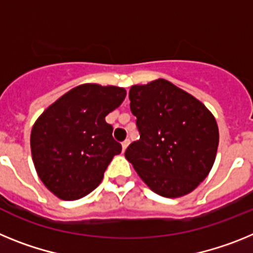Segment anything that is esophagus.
<instances>
[{
    "label": "esophagus",
    "mask_w": 253,
    "mask_h": 253,
    "mask_svg": "<svg viewBox=\"0 0 253 253\" xmlns=\"http://www.w3.org/2000/svg\"><path fill=\"white\" fill-rule=\"evenodd\" d=\"M128 145H129V140L126 139L124 142H122V150H124V151L126 150L127 146H128Z\"/></svg>",
    "instance_id": "obj_1"
}]
</instances>
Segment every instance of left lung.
<instances>
[{
  "instance_id": "1",
  "label": "left lung",
  "mask_w": 253,
  "mask_h": 253,
  "mask_svg": "<svg viewBox=\"0 0 253 253\" xmlns=\"http://www.w3.org/2000/svg\"><path fill=\"white\" fill-rule=\"evenodd\" d=\"M128 96L140 139L129 144L126 159L160 196L190 193L206 178L216 157L219 129L214 116L164 79L133 85Z\"/></svg>"
}]
</instances>
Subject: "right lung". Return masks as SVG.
Returning a JSON list of instances; mask_svg holds the SVG:
<instances>
[{"label":"right lung","mask_w":253,"mask_h":253,"mask_svg":"<svg viewBox=\"0 0 253 253\" xmlns=\"http://www.w3.org/2000/svg\"><path fill=\"white\" fill-rule=\"evenodd\" d=\"M126 90L84 84L49 105L30 135L33 162L45 187L62 200L95 190L122 145L113 139L105 116L118 108Z\"/></svg>","instance_id":"1"}]
</instances>
